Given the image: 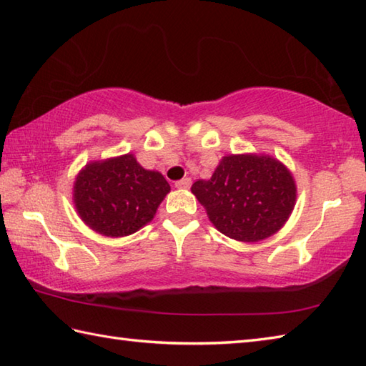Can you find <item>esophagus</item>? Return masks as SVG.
Instances as JSON below:
<instances>
[{
	"label": "esophagus",
	"mask_w": 366,
	"mask_h": 366,
	"mask_svg": "<svg viewBox=\"0 0 366 366\" xmlns=\"http://www.w3.org/2000/svg\"><path fill=\"white\" fill-rule=\"evenodd\" d=\"M174 185H176L177 189H189L190 185H192V179L190 177H184V179H181V181H176Z\"/></svg>",
	"instance_id": "esophagus-1"
}]
</instances>
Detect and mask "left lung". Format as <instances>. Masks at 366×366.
<instances>
[{
    "instance_id": "1",
    "label": "left lung",
    "mask_w": 366,
    "mask_h": 366,
    "mask_svg": "<svg viewBox=\"0 0 366 366\" xmlns=\"http://www.w3.org/2000/svg\"><path fill=\"white\" fill-rule=\"evenodd\" d=\"M192 193L224 236L258 242L283 227L295 203L290 171L267 155H228Z\"/></svg>"
}]
</instances>
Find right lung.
Segmentation results:
<instances>
[{
	"label": "right lung",
	"mask_w": 366,
	"mask_h": 366,
	"mask_svg": "<svg viewBox=\"0 0 366 366\" xmlns=\"http://www.w3.org/2000/svg\"><path fill=\"white\" fill-rule=\"evenodd\" d=\"M169 184L147 171L132 154L84 167L74 187L81 220L99 234L122 237L138 231L157 211Z\"/></svg>",
	"instance_id": "right-lung-1"
}]
</instances>
